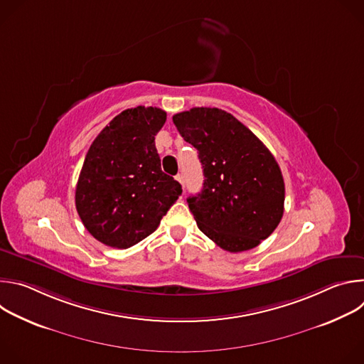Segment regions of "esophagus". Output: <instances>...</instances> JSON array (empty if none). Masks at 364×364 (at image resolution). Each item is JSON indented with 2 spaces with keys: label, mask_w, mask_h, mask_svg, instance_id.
<instances>
[{
  "label": "esophagus",
  "mask_w": 364,
  "mask_h": 364,
  "mask_svg": "<svg viewBox=\"0 0 364 364\" xmlns=\"http://www.w3.org/2000/svg\"><path fill=\"white\" fill-rule=\"evenodd\" d=\"M176 180L184 187V177H183V174H177V176H176Z\"/></svg>",
  "instance_id": "obj_1"
}]
</instances>
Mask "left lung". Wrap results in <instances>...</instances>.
<instances>
[{
    "instance_id": "obj_1",
    "label": "left lung",
    "mask_w": 364,
    "mask_h": 364,
    "mask_svg": "<svg viewBox=\"0 0 364 364\" xmlns=\"http://www.w3.org/2000/svg\"><path fill=\"white\" fill-rule=\"evenodd\" d=\"M173 122L203 166V190L187 198L198 229L228 252L256 247L284 215L285 184L274 155L219 108H193Z\"/></svg>"
}]
</instances>
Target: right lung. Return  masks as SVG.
Wrapping results in <instances>:
<instances>
[{"instance_id":"obj_1","label":"right lung","mask_w":364,"mask_h":364,"mask_svg":"<svg viewBox=\"0 0 364 364\" xmlns=\"http://www.w3.org/2000/svg\"><path fill=\"white\" fill-rule=\"evenodd\" d=\"M166 119L160 108H131L92 142L75 200L82 223L103 245H136L159 228L181 196V184L163 173L155 148V135Z\"/></svg>"}]
</instances>
